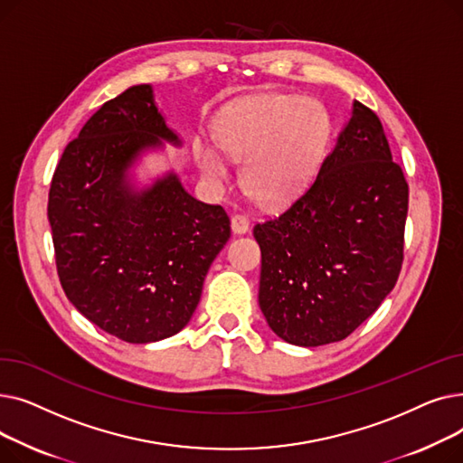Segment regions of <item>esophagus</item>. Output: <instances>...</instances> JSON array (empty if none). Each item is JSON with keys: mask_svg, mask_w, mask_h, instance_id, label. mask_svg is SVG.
Returning a JSON list of instances; mask_svg holds the SVG:
<instances>
[{"mask_svg": "<svg viewBox=\"0 0 463 463\" xmlns=\"http://www.w3.org/2000/svg\"><path fill=\"white\" fill-rule=\"evenodd\" d=\"M231 227L234 234H244L250 229V217L246 213H234L231 217Z\"/></svg>", "mask_w": 463, "mask_h": 463, "instance_id": "obj_1", "label": "esophagus"}]
</instances>
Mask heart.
Masks as SVG:
<instances>
[{"label":"heart","instance_id":"obj_1","mask_svg":"<svg viewBox=\"0 0 463 463\" xmlns=\"http://www.w3.org/2000/svg\"><path fill=\"white\" fill-rule=\"evenodd\" d=\"M217 142L236 159H246L241 180L253 199L283 203L298 193L319 166L328 126L309 99L288 95H255L229 107L215 128ZM204 173L229 176L227 161L213 148L201 152Z\"/></svg>","mask_w":463,"mask_h":463}]
</instances>
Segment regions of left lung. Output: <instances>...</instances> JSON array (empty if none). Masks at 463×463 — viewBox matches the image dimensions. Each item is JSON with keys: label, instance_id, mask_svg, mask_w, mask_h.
<instances>
[{"label": "left lung", "instance_id": "1", "mask_svg": "<svg viewBox=\"0 0 463 463\" xmlns=\"http://www.w3.org/2000/svg\"><path fill=\"white\" fill-rule=\"evenodd\" d=\"M409 185L377 114L353 118L319 173L279 215L253 227L259 306L285 342H342L381 306L403 264Z\"/></svg>", "mask_w": 463, "mask_h": 463}]
</instances>
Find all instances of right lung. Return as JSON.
<instances>
[{
  "instance_id": "add662e5",
  "label": "right lung",
  "mask_w": 463,
  "mask_h": 463,
  "mask_svg": "<svg viewBox=\"0 0 463 463\" xmlns=\"http://www.w3.org/2000/svg\"><path fill=\"white\" fill-rule=\"evenodd\" d=\"M180 142L140 84L97 110L61 154L48 191L56 269L86 319L128 344L178 334L201 300L215 255L231 238L219 204L175 175L133 193L126 170L142 148Z\"/></svg>"
}]
</instances>
